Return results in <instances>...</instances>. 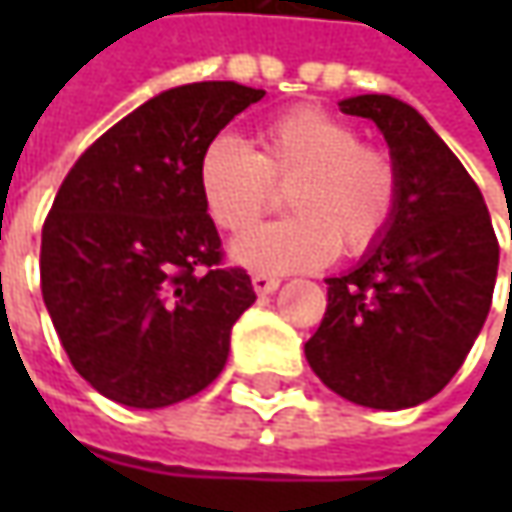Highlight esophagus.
Segmentation results:
<instances>
[{"label": "esophagus", "mask_w": 512, "mask_h": 512, "mask_svg": "<svg viewBox=\"0 0 512 512\" xmlns=\"http://www.w3.org/2000/svg\"><path fill=\"white\" fill-rule=\"evenodd\" d=\"M253 290L256 293H262V296H267V293H273V290H279V285H282V279H276V276H267V273H253Z\"/></svg>", "instance_id": "1"}]
</instances>
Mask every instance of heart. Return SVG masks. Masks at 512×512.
I'll return each mask as SVG.
<instances>
[{
    "instance_id": "heart-1",
    "label": "heart",
    "mask_w": 512,
    "mask_h": 512,
    "mask_svg": "<svg viewBox=\"0 0 512 512\" xmlns=\"http://www.w3.org/2000/svg\"><path fill=\"white\" fill-rule=\"evenodd\" d=\"M259 153L233 133H216L196 162V182L213 222L244 233L272 206L275 185L293 184L294 216L236 239L230 256L265 273L327 265L339 247L359 256L390 230L402 182L390 153L362 145L356 128L302 105L270 119Z\"/></svg>"
}]
</instances>
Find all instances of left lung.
<instances>
[{"label": "left lung", "mask_w": 512, "mask_h": 512, "mask_svg": "<svg viewBox=\"0 0 512 512\" xmlns=\"http://www.w3.org/2000/svg\"><path fill=\"white\" fill-rule=\"evenodd\" d=\"M376 122L399 168L390 230L359 265L325 279L307 364L347 402L404 410L456 376L490 313L499 242L479 185L416 108L384 93L339 102Z\"/></svg>", "instance_id": "1"}]
</instances>
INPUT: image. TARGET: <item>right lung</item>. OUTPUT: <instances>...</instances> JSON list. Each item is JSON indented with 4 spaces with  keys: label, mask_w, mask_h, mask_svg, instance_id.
Returning a JSON list of instances; mask_svg holds the SVG:
<instances>
[{
    "label": "right lung",
    "mask_w": 512,
    "mask_h": 512,
    "mask_svg": "<svg viewBox=\"0 0 512 512\" xmlns=\"http://www.w3.org/2000/svg\"><path fill=\"white\" fill-rule=\"evenodd\" d=\"M265 90L170 88L70 168L42 227V299L76 373L110 402L156 410L205 390L256 293L222 267L196 182L207 142Z\"/></svg>",
    "instance_id": "1"
}]
</instances>
